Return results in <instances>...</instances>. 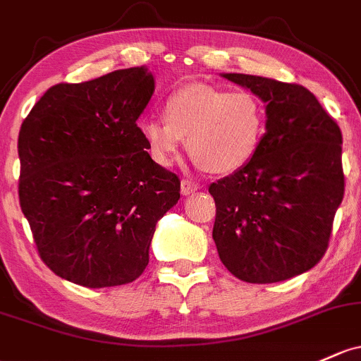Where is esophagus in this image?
I'll use <instances>...</instances> for the list:
<instances>
[{"label":"esophagus","instance_id":"1","mask_svg":"<svg viewBox=\"0 0 361 361\" xmlns=\"http://www.w3.org/2000/svg\"><path fill=\"white\" fill-rule=\"evenodd\" d=\"M197 189H200V185H197L196 182H191V180H188V179H182L180 180V195L182 196L192 195V192L197 191Z\"/></svg>","mask_w":361,"mask_h":361}]
</instances>
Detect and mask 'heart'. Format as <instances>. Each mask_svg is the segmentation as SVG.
Wrapping results in <instances>:
<instances>
[{
	"instance_id": "heart-1",
	"label": "heart",
	"mask_w": 361,
	"mask_h": 361,
	"mask_svg": "<svg viewBox=\"0 0 361 361\" xmlns=\"http://www.w3.org/2000/svg\"><path fill=\"white\" fill-rule=\"evenodd\" d=\"M265 118V108L253 92L191 84L165 99L164 120H142L139 133L157 165H172L185 139L189 157L204 172L220 176L253 160Z\"/></svg>"
}]
</instances>
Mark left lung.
<instances>
[{
    "mask_svg": "<svg viewBox=\"0 0 361 361\" xmlns=\"http://www.w3.org/2000/svg\"><path fill=\"white\" fill-rule=\"evenodd\" d=\"M265 106L267 133L253 160L208 188L213 241L226 269L251 284L288 281L315 267L344 196L343 134L300 84L222 73Z\"/></svg>",
    "mask_w": 361,
    "mask_h": 361,
    "instance_id": "8db88e82",
    "label": "left lung"
}]
</instances>
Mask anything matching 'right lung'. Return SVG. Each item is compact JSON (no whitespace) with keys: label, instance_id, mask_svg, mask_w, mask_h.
I'll list each match as a JSON object with an SVG mask.
<instances>
[{"label":"right lung","instance_id":"1","mask_svg":"<svg viewBox=\"0 0 361 361\" xmlns=\"http://www.w3.org/2000/svg\"><path fill=\"white\" fill-rule=\"evenodd\" d=\"M153 91L145 67L56 84L22 122L20 208L41 259L65 281H135L157 222L179 201V177L151 160L135 123Z\"/></svg>","mask_w":361,"mask_h":361}]
</instances>
